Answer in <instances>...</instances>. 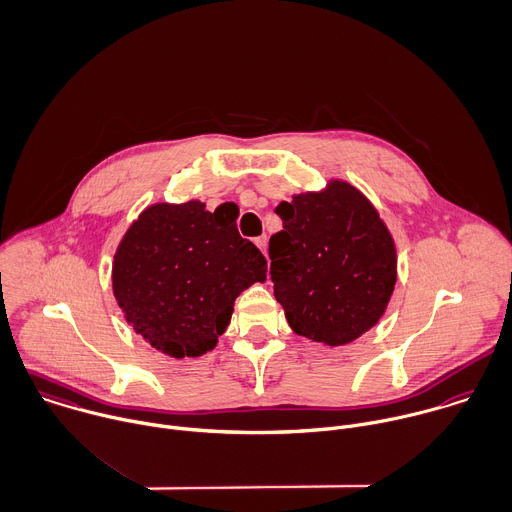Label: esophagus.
Returning <instances> with one entry per match:
<instances>
[{
    "label": "esophagus",
    "instance_id": "esophagus-1",
    "mask_svg": "<svg viewBox=\"0 0 512 512\" xmlns=\"http://www.w3.org/2000/svg\"><path fill=\"white\" fill-rule=\"evenodd\" d=\"M254 242H256V246L262 250V254L266 256V254H268V236H266V234H264V236H258Z\"/></svg>",
    "mask_w": 512,
    "mask_h": 512
}]
</instances>
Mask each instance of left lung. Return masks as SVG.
<instances>
[{
	"label": "left lung",
	"mask_w": 512,
	"mask_h": 512,
	"mask_svg": "<svg viewBox=\"0 0 512 512\" xmlns=\"http://www.w3.org/2000/svg\"><path fill=\"white\" fill-rule=\"evenodd\" d=\"M276 212L284 228L270 238V276L292 332L330 347L369 332L397 282L395 242L371 200L332 178Z\"/></svg>",
	"instance_id": "1"
}]
</instances>
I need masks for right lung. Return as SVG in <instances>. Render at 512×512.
<instances>
[{
	"mask_svg": "<svg viewBox=\"0 0 512 512\" xmlns=\"http://www.w3.org/2000/svg\"><path fill=\"white\" fill-rule=\"evenodd\" d=\"M266 258L238 234L236 214L200 200L147 206L113 258V294L129 326L176 359L212 351L236 298L266 282Z\"/></svg>",
	"mask_w": 512,
	"mask_h": 512,
	"instance_id": "right-lung-1",
	"label": "right lung"
}]
</instances>
